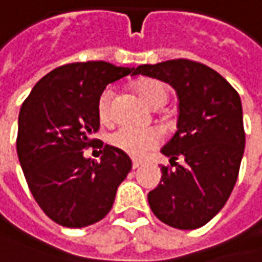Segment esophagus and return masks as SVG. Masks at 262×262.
<instances>
[{
    "label": "esophagus",
    "mask_w": 262,
    "mask_h": 262,
    "mask_svg": "<svg viewBox=\"0 0 262 262\" xmlns=\"http://www.w3.org/2000/svg\"><path fill=\"white\" fill-rule=\"evenodd\" d=\"M141 165L140 161H137V159H133V168H139Z\"/></svg>",
    "instance_id": "1"
}]
</instances>
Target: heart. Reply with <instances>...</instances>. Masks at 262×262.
<instances>
[{
    "mask_svg": "<svg viewBox=\"0 0 262 262\" xmlns=\"http://www.w3.org/2000/svg\"><path fill=\"white\" fill-rule=\"evenodd\" d=\"M137 92L143 98V101L149 105H157L159 103L167 101V88L159 80H144L137 86ZM113 97V91L110 88L104 89L103 94L98 100V116L101 121L110 119V101ZM108 141L113 147L119 149L122 152L140 158L146 155L149 150L157 147L161 141L159 129L149 126V128H137L131 125L119 126L116 131H113L108 137Z\"/></svg>",
    "mask_w": 262,
    "mask_h": 262,
    "instance_id": "b5f03b06",
    "label": "heart"
}]
</instances>
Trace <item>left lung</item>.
<instances>
[{"label": "left lung", "instance_id": "left-lung-1", "mask_svg": "<svg viewBox=\"0 0 262 262\" xmlns=\"http://www.w3.org/2000/svg\"><path fill=\"white\" fill-rule=\"evenodd\" d=\"M141 74L171 84L178 94L174 136L161 147L170 167L147 194L152 212L179 230L206 225L225 206L245 152L238 94L219 73L189 59L139 66Z\"/></svg>", "mask_w": 262, "mask_h": 262}]
</instances>
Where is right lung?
<instances>
[{
	"label": "right lung",
	"instance_id": "right-lung-1",
	"mask_svg": "<svg viewBox=\"0 0 262 262\" xmlns=\"http://www.w3.org/2000/svg\"><path fill=\"white\" fill-rule=\"evenodd\" d=\"M133 70L104 61L58 67L37 82L20 107L16 141L20 167L38 206L62 227L82 228L101 221L133 167L125 152L108 144L100 161L83 155L100 128V95Z\"/></svg>",
	"mask_w": 262,
	"mask_h": 262
}]
</instances>
